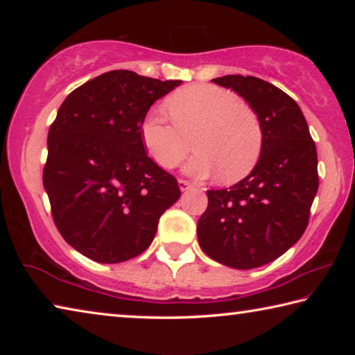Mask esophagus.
<instances>
[{"label":"esophagus","instance_id":"1","mask_svg":"<svg viewBox=\"0 0 355 355\" xmlns=\"http://www.w3.org/2000/svg\"><path fill=\"white\" fill-rule=\"evenodd\" d=\"M178 186L182 191H188L192 188V184L189 182H186V180H178Z\"/></svg>","mask_w":355,"mask_h":355}]
</instances>
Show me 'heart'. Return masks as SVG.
I'll return each mask as SVG.
<instances>
[{
	"label": "heart",
	"mask_w": 355,
	"mask_h": 355,
	"mask_svg": "<svg viewBox=\"0 0 355 355\" xmlns=\"http://www.w3.org/2000/svg\"><path fill=\"white\" fill-rule=\"evenodd\" d=\"M172 122L150 111L141 122V139L156 164L173 169L191 148L197 153L184 166L196 178L220 172L227 183L238 182L254 169L263 148V128L254 110L235 94L211 84L180 89L167 100Z\"/></svg>",
	"instance_id": "obj_1"
}]
</instances>
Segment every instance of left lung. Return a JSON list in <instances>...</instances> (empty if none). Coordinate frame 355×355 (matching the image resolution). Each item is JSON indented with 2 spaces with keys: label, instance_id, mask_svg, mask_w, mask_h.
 Returning <instances> with one entry per match:
<instances>
[{
  "label": "left lung",
  "instance_id": "obj_1",
  "mask_svg": "<svg viewBox=\"0 0 355 355\" xmlns=\"http://www.w3.org/2000/svg\"><path fill=\"white\" fill-rule=\"evenodd\" d=\"M213 83L241 95L255 111L263 148L241 182L207 191L197 238L214 261L254 269L284 255L304 235L320 184L316 146L299 105L274 84L241 75Z\"/></svg>",
  "mask_w": 355,
  "mask_h": 355
}]
</instances>
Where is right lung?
I'll return each mask as SVG.
<instances>
[{
	"instance_id": "add662e5",
	"label": "right lung",
	"mask_w": 355,
	"mask_h": 355,
	"mask_svg": "<svg viewBox=\"0 0 355 355\" xmlns=\"http://www.w3.org/2000/svg\"><path fill=\"white\" fill-rule=\"evenodd\" d=\"M182 81L112 70L76 87L48 131L44 188L53 220L71 248L97 263L142 254L178 183L155 163L141 122Z\"/></svg>"
}]
</instances>
